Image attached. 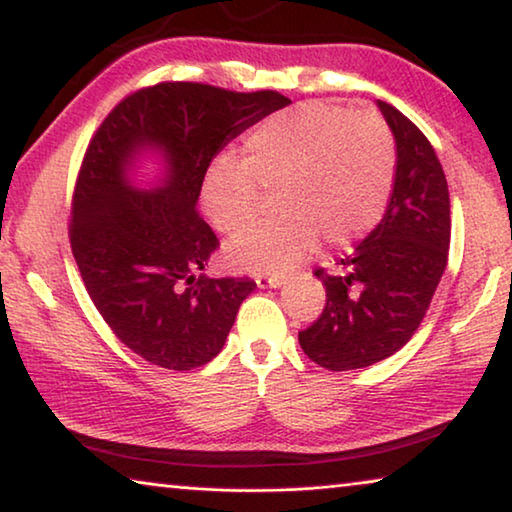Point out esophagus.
<instances>
[{
    "mask_svg": "<svg viewBox=\"0 0 512 512\" xmlns=\"http://www.w3.org/2000/svg\"><path fill=\"white\" fill-rule=\"evenodd\" d=\"M257 287L259 289H277L282 287L284 282H287V277L284 275H257Z\"/></svg>",
    "mask_w": 512,
    "mask_h": 512,
    "instance_id": "34e87169",
    "label": "esophagus"
}]
</instances>
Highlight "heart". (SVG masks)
<instances>
[{
  "label": "heart",
  "instance_id": "1",
  "mask_svg": "<svg viewBox=\"0 0 512 512\" xmlns=\"http://www.w3.org/2000/svg\"><path fill=\"white\" fill-rule=\"evenodd\" d=\"M395 142L372 112L309 101L266 119L241 146V162L205 173L201 205L210 223L237 235L256 218L259 191H277L283 216L225 246L230 266L282 273L314 253L318 237L343 248L375 228L395 180Z\"/></svg>",
  "mask_w": 512,
  "mask_h": 512
}]
</instances>
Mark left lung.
Wrapping results in <instances>:
<instances>
[{"mask_svg":"<svg viewBox=\"0 0 512 512\" xmlns=\"http://www.w3.org/2000/svg\"><path fill=\"white\" fill-rule=\"evenodd\" d=\"M395 137V180L377 228L316 277L327 291L320 318L298 341L311 361L332 372L391 357L420 327L447 266L449 189L438 155L400 110L377 101Z\"/></svg>","mask_w":512,"mask_h":512,"instance_id":"1","label":"left lung"}]
</instances>
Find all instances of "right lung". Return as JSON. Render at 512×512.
I'll return each mask as SVG.
<instances>
[{
  "instance_id": "right-lung-1",
  "label": "right lung",
  "mask_w": 512,
  "mask_h": 512,
  "mask_svg": "<svg viewBox=\"0 0 512 512\" xmlns=\"http://www.w3.org/2000/svg\"><path fill=\"white\" fill-rule=\"evenodd\" d=\"M282 94L158 83L103 119L74 189L69 241L94 307L153 366L194 370L221 352L257 284L203 271L219 239L196 212L210 162L289 106ZM144 161L151 181L136 180Z\"/></svg>"
}]
</instances>
